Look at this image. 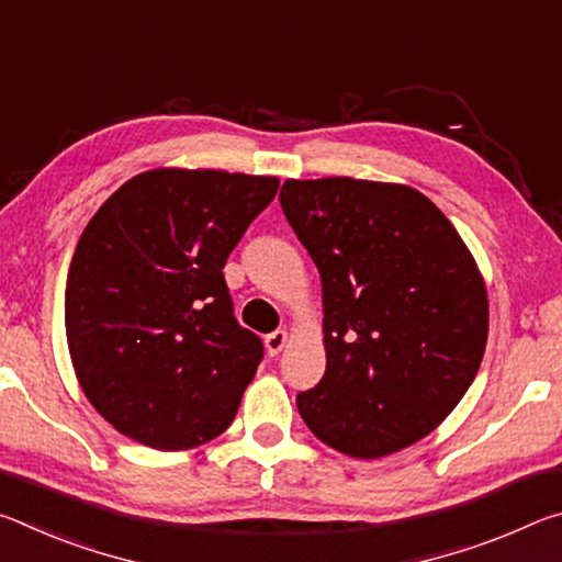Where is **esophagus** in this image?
<instances>
[{
  "mask_svg": "<svg viewBox=\"0 0 562 562\" xmlns=\"http://www.w3.org/2000/svg\"><path fill=\"white\" fill-rule=\"evenodd\" d=\"M288 329H274V331H270L268 337H265V347H268V355L270 357H278L280 351H282V347L288 345Z\"/></svg>",
  "mask_w": 562,
  "mask_h": 562,
  "instance_id": "esophagus-1",
  "label": "esophagus"
}]
</instances>
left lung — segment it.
<instances>
[{
    "label": "left lung",
    "mask_w": 562,
    "mask_h": 562,
    "mask_svg": "<svg viewBox=\"0 0 562 562\" xmlns=\"http://www.w3.org/2000/svg\"><path fill=\"white\" fill-rule=\"evenodd\" d=\"M280 205L322 278L327 369L297 394L310 431L355 459L431 434L479 372L486 284L418 190L355 178L288 180Z\"/></svg>",
    "instance_id": "obj_1"
}]
</instances>
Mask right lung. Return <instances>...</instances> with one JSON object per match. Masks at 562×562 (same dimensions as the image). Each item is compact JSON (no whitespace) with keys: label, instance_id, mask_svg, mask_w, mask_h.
I'll return each instance as SVG.
<instances>
[{"label":"right lung","instance_id":"right-lung-1","mask_svg":"<svg viewBox=\"0 0 562 562\" xmlns=\"http://www.w3.org/2000/svg\"><path fill=\"white\" fill-rule=\"evenodd\" d=\"M278 188L270 176L156 168L81 233L66 341L83 394L123 436L180 451L233 424L265 349L237 325L223 268Z\"/></svg>","mask_w":562,"mask_h":562}]
</instances>
